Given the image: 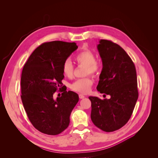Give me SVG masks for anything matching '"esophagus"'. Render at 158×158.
Instances as JSON below:
<instances>
[{"label":"esophagus","mask_w":158,"mask_h":158,"mask_svg":"<svg viewBox=\"0 0 158 158\" xmlns=\"http://www.w3.org/2000/svg\"><path fill=\"white\" fill-rule=\"evenodd\" d=\"M79 98H80V99H83V98H85V95L82 94H79Z\"/></svg>","instance_id":"obj_1"}]
</instances>
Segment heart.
Wrapping results in <instances>:
<instances>
[{
    "mask_svg": "<svg viewBox=\"0 0 158 158\" xmlns=\"http://www.w3.org/2000/svg\"><path fill=\"white\" fill-rule=\"evenodd\" d=\"M77 63L85 66V74L98 75L101 71V65L96 61V56L92 51L89 50H84L76 55L75 57ZM63 73L66 77H71L73 74L74 66L69 59H66L62 66ZM93 79L89 77L80 78L75 80L70 85L71 89L75 92L85 94L88 92L93 84Z\"/></svg>",
    "mask_w": 158,
    "mask_h": 158,
    "instance_id": "b5f03b06",
    "label": "heart"
}]
</instances>
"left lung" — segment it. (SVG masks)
<instances>
[{"label": "left lung", "mask_w": 158, "mask_h": 158, "mask_svg": "<svg viewBox=\"0 0 158 158\" xmlns=\"http://www.w3.org/2000/svg\"><path fill=\"white\" fill-rule=\"evenodd\" d=\"M97 47L103 64L97 89L111 98L89 97L91 119L97 127L109 132L126 125L132 115L138 98L136 71L131 57L118 45L101 40Z\"/></svg>", "instance_id": "obj_1"}]
</instances>
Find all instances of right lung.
Returning a JSON list of instances; mask_svg holds the SVG:
<instances>
[{"label": "right lung", "mask_w": 158, "mask_h": 158, "mask_svg": "<svg viewBox=\"0 0 158 158\" xmlns=\"http://www.w3.org/2000/svg\"><path fill=\"white\" fill-rule=\"evenodd\" d=\"M78 49L74 42L54 41L42 44L23 66L21 76V99L30 122L37 130L49 135L63 132L78 102V95L60 90L63 86V62ZM59 89L61 96L54 98Z\"/></svg>", "instance_id": "1"}]
</instances>
